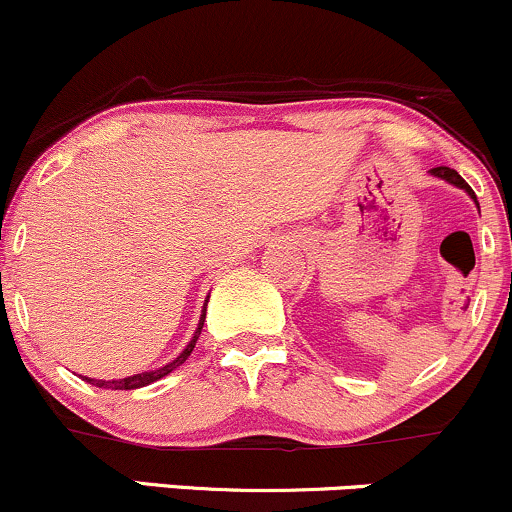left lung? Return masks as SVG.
I'll list each match as a JSON object with an SVG mask.
<instances>
[{
	"label": "left lung",
	"mask_w": 512,
	"mask_h": 512,
	"mask_svg": "<svg viewBox=\"0 0 512 512\" xmlns=\"http://www.w3.org/2000/svg\"><path fill=\"white\" fill-rule=\"evenodd\" d=\"M436 174V177H441V179H446V182H450V184H455V186H460V189H465L467 194H470L474 201H477V196H474V191H472V186L465 182V179L460 177L458 172L455 170H450V167H434V170H431Z\"/></svg>",
	"instance_id": "obj_1"
}]
</instances>
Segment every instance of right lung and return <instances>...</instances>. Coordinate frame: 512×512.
Listing matches in <instances>:
<instances>
[{"instance_id": "right-lung-1", "label": "right lung", "mask_w": 512, "mask_h": 512, "mask_svg": "<svg viewBox=\"0 0 512 512\" xmlns=\"http://www.w3.org/2000/svg\"><path fill=\"white\" fill-rule=\"evenodd\" d=\"M203 321H206V309H203L201 323H198V328H196V335H194V340H191L189 345H186V350H184L182 354H179V357L174 359V362H170V364H167V366H162V369H158V371H146V374H134V376H129V378H119V381H93V378H86V376H83V378H86L88 383H93V386H98V388H112V390H134V388L150 386V383L160 381L162 376L172 374V371L177 369V366H182V364L186 362V357H189V354L194 352V345H196L198 335H201Z\"/></svg>"}]
</instances>
